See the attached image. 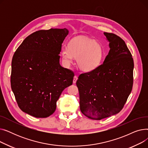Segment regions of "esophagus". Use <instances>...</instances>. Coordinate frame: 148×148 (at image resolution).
I'll return each mask as SVG.
<instances>
[{"instance_id": "esophagus-1", "label": "esophagus", "mask_w": 148, "mask_h": 148, "mask_svg": "<svg viewBox=\"0 0 148 148\" xmlns=\"http://www.w3.org/2000/svg\"><path fill=\"white\" fill-rule=\"evenodd\" d=\"M77 79H78V77H77V76L75 75L74 77V79H73V83H75L77 80Z\"/></svg>"}]
</instances>
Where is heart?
I'll return each instance as SVG.
<instances>
[{
    "label": "heart",
    "mask_w": 148,
    "mask_h": 148,
    "mask_svg": "<svg viewBox=\"0 0 148 148\" xmlns=\"http://www.w3.org/2000/svg\"><path fill=\"white\" fill-rule=\"evenodd\" d=\"M61 55L67 64H71L74 58L77 59L79 68L84 72H90L101 64L104 51L103 46L94 40L77 37L70 41L68 47L62 49Z\"/></svg>",
    "instance_id": "obj_1"
}]
</instances>
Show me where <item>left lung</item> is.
Masks as SVG:
<instances>
[{
	"instance_id": "obj_1",
	"label": "left lung",
	"mask_w": 148,
	"mask_h": 148,
	"mask_svg": "<svg viewBox=\"0 0 148 148\" xmlns=\"http://www.w3.org/2000/svg\"><path fill=\"white\" fill-rule=\"evenodd\" d=\"M110 51L95 69L81 74L76 82L82 113L89 119L101 120L118 113L132 90L134 61L122 39L104 32Z\"/></svg>"
}]
</instances>
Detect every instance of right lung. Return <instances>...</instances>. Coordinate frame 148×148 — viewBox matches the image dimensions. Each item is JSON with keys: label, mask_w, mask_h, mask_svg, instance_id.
I'll return each instance as SVG.
<instances>
[{"label": "right lung", "mask_w": 148, "mask_h": 148, "mask_svg": "<svg viewBox=\"0 0 148 148\" xmlns=\"http://www.w3.org/2000/svg\"><path fill=\"white\" fill-rule=\"evenodd\" d=\"M66 29L36 31L26 37L12 59L11 86L20 109L35 118H47L56 108L62 91L74 74L59 64Z\"/></svg>", "instance_id": "obj_1"}]
</instances>
